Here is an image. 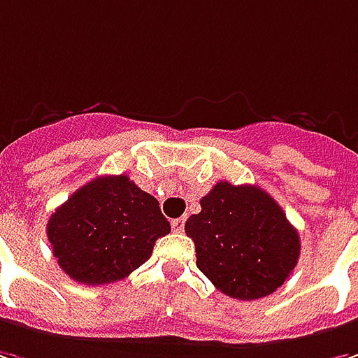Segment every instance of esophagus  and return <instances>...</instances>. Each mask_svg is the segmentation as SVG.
Masks as SVG:
<instances>
[{
  "instance_id": "1",
  "label": "esophagus",
  "mask_w": 358,
  "mask_h": 358,
  "mask_svg": "<svg viewBox=\"0 0 358 358\" xmlns=\"http://www.w3.org/2000/svg\"><path fill=\"white\" fill-rule=\"evenodd\" d=\"M172 229H174V231H182V229H184V217L172 220Z\"/></svg>"
}]
</instances>
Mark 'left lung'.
I'll list each match as a JSON object with an SVG mask.
<instances>
[{"instance_id":"obj_1","label":"left lung","mask_w":358,"mask_h":358,"mask_svg":"<svg viewBox=\"0 0 358 358\" xmlns=\"http://www.w3.org/2000/svg\"><path fill=\"white\" fill-rule=\"evenodd\" d=\"M202 212L186 222L196 265L228 297L253 301L283 285L297 265V229L257 186L217 182L200 200Z\"/></svg>"}]
</instances>
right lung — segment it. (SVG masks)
Instances as JSON below:
<instances>
[{"mask_svg":"<svg viewBox=\"0 0 358 358\" xmlns=\"http://www.w3.org/2000/svg\"><path fill=\"white\" fill-rule=\"evenodd\" d=\"M170 231L155 196L129 176H99L71 194L47 222L59 267L85 285L129 278Z\"/></svg>","mask_w":358,"mask_h":358,"instance_id":"obj_1","label":"right lung"}]
</instances>
